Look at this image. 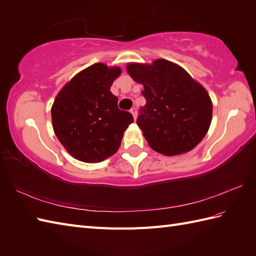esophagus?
<instances>
[{
    "instance_id": "esophagus-1",
    "label": "esophagus",
    "mask_w": 256,
    "mask_h": 256,
    "mask_svg": "<svg viewBox=\"0 0 256 256\" xmlns=\"http://www.w3.org/2000/svg\"><path fill=\"white\" fill-rule=\"evenodd\" d=\"M131 113H132L133 118H136V116H138V110H136V108H131Z\"/></svg>"
}]
</instances>
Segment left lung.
Segmentation results:
<instances>
[{
    "label": "left lung",
    "mask_w": 256,
    "mask_h": 256,
    "mask_svg": "<svg viewBox=\"0 0 256 256\" xmlns=\"http://www.w3.org/2000/svg\"><path fill=\"white\" fill-rule=\"evenodd\" d=\"M126 70L144 86L146 104L136 122L150 148L167 156L194 148L212 118V102L204 86L184 68L165 59L150 64L132 62Z\"/></svg>",
    "instance_id": "1"
}]
</instances>
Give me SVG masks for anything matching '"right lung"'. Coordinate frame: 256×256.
<instances>
[{"mask_svg":"<svg viewBox=\"0 0 256 256\" xmlns=\"http://www.w3.org/2000/svg\"><path fill=\"white\" fill-rule=\"evenodd\" d=\"M121 69L94 64L59 91L52 106L54 132L74 158L99 162L116 153L123 133L134 120L120 110L110 91Z\"/></svg>","mask_w":256,"mask_h":256,"instance_id":"right-lung-1","label":"right lung"}]
</instances>
